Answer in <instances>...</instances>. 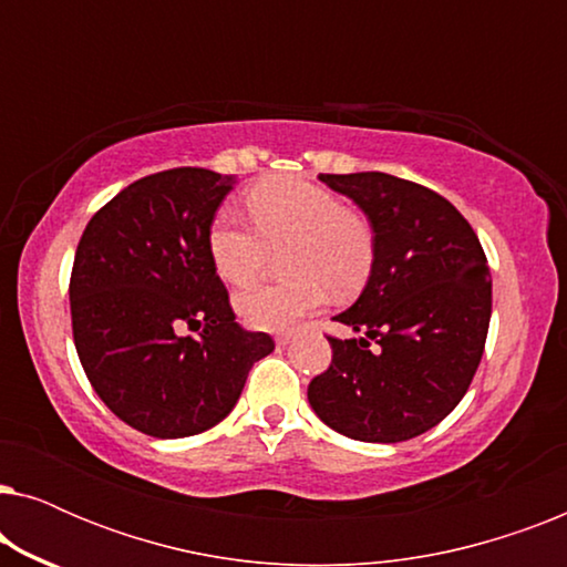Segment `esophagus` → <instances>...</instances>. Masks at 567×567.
Masks as SVG:
<instances>
[{
	"instance_id": "esophagus-1",
	"label": "esophagus",
	"mask_w": 567,
	"mask_h": 567,
	"mask_svg": "<svg viewBox=\"0 0 567 567\" xmlns=\"http://www.w3.org/2000/svg\"><path fill=\"white\" fill-rule=\"evenodd\" d=\"M291 340H293L291 332H281V336H276V343H278V346H289Z\"/></svg>"
}]
</instances>
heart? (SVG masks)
I'll use <instances>...</instances> for the list:
<instances>
[{
    "instance_id": "obj_1",
    "label": "heart",
    "mask_w": 567,
    "mask_h": 567,
    "mask_svg": "<svg viewBox=\"0 0 567 567\" xmlns=\"http://www.w3.org/2000/svg\"><path fill=\"white\" fill-rule=\"evenodd\" d=\"M255 229L221 212L208 229V255L224 281L250 286L268 247H284L286 276L293 281L258 286L237 297V312L255 330L297 328L332 293H351L367 281L374 262L369 219L340 204L336 193L305 177H268L247 193Z\"/></svg>"
}]
</instances>
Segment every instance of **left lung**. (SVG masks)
Here are the masks:
<instances>
[{"mask_svg":"<svg viewBox=\"0 0 567 567\" xmlns=\"http://www.w3.org/2000/svg\"><path fill=\"white\" fill-rule=\"evenodd\" d=\"M367 214L374 262L361 297L332 320V361L307 398L332 431L398 444L439 425L467 392L491 324V268L470 221L444 196L386 173L320 175ZM374 339L377 349H369Z\"/></svg>","mask_w":567,"mask_h":567,"instance_id":"8db88e82","label":"left lung"}]
</instances>
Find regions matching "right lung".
I'll return each mask as SVG.
<instances>
[{
    "instance_id": "1",
    "label": "right lung",
    "mask_w": 567,
    "mask_h": 567,
    "mask_svg": "<svg viewBox=\"0 0 567 567\" xmlns=\"http://www.w3.org/2000/svg\"><path fill=\"white\" fill-rule=\"evenodd\" d=\"M235 183L204 167L146 175L107 200L76 245L69 301L82 369L146 436H196L224 421L252 363L276 348L235 322L208 255L216 208Z\"/></svg>"
}]
</instances>
